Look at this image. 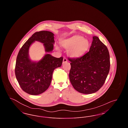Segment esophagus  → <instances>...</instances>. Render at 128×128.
Returning a JSON list of instances; mask_svg holds the SVG:
<instances>
[{
    "label": "esophagus",
    "instance_id": "obj_1",
    "mask_svg": "<svg viewBox=\"0 0 128 128\" xmlns=\"http://www.w3.org/2000/svg\"><path fill=\"white\" fill-rule=\"evenodd\" d=\"M67 61V59L66 58L64 57V58H63V63H64L65 62H66Z\"/></svg>",
    "mask_w": 128,
    "mask_h": 128
}]
</instances>
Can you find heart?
I'll return each instance as SVG.
<instances>
[{
	"label": "heart",
	"instance_id": "1",
	"mask_svg": "<svg viewBox=\"0 0 128 128\" xmlns=\"http://www.w3.org/2000/svg\"><path fill=\"white\" fill-rule=\"evenodd\" d=\"M89 42L83 37L76 36L63 41L62 46L64 48L69 49L68 55L72 57H78L84 54L89 46ZM56 49H59L56 46Z\"/></svg>",
	"mask_w": 128,
	"mask_h": 128
}]
</instances>
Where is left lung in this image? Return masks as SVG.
I'll list each match as a JSON object with an SVG mask.
<instances>
[{
  "label": "left lung",
  "instance_id": "1",
  "mask_svg": "<svg viewBox=\"0 0 128 128\" xmlns=\"http://www.w3.org/2000/svg\"><path fill=\"white\" fill-rule=\"evenodd\" d=\"M71 68L69 78L73 88L84 94L98 91L110 72V56L107 47L96 36L89 51L76 58H68Z\"/></svg>",
  "mask_w": 128,
  "mask_h": 128
}]
</instances>
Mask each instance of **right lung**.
Wrapping results in <instances>:
<instances>
[{"label": "right lung", "instance_id": "1", "mask_svg": "<svg viewBox=\"0 0 128 128\" xmlns=\"http://www.w3.org/2000/svg\"><path fill=\"white\" fill-rule=\"evenodd\" d=\"M54 34L47 30L36 32L24 44L17 57L15 73L22 90L31 95H38L46 91L50 86L56 68L60 67L63 57L56 58L46 54L37 62L29 58V49L35 41L44 44L46 52L53 50Z\"/></svg>", "mask_w": 128, "mask_h": 128}]
</instances>
